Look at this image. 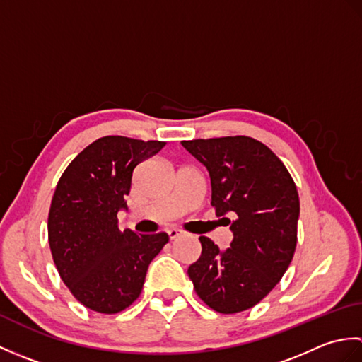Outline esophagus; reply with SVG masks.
Returning <instances> with one entry per match:
<instances>
[{"mask_svg":"<svg viewBox=\"0 0 362 362\" xmlns=\"http://www.w3.org/2000/svg\"><path fill=\"white\" fill-rule=\"evenodd\" d=\"M182 235V232L180 230H175V228H171V230H168V236H169V240H175L177 236H180Z\"/></svg>","mask_w":362,"mask_h":362,"instance_id":"esophagus-1","label":"esophagus"}]
</instances>
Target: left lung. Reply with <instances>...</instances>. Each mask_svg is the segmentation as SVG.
Here are the masks:
<instances>
[{
	"mask_svg": "<svg viewBox=\"0 0 362 362\" xmlns=\"http://www.w3.org/2000/svg\"><path fill=\"white\" fill-rule=\"evenodd\" d=\"M182 146L209 169L216 216L236 214L228 249L199 238L202 253L188 267L196 294L221 314L253 308L294 257L300 213L296 183L283 161L255 138L221 136Z\"/></svg>",
	"mask_w": 362,
	"mask_h": 362,
	"instance_id": "left-lung-1",
	"label": "left lung"
}]
</instances>
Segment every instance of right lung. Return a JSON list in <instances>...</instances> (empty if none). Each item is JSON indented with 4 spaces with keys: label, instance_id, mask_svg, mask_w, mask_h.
<instances>
[{
    "label": "right lung",
    "instance_id": "add662e5",
    "mask_svg": "<svg viewBox=\"0 0 362 362\" xmlns=\"http://www.w3.org/2000/svg\"><path fill=\"white\" fill-rule=\"evenodd\" d=\"M121 135L103 136L66 166L54 191L48 241L60 279L86 308L117 314L141 294L146 272L169 241L165 232H121L134 169L163 148Z\"/></svg>",
    "mask_w": 362,
    "mask_h": 362
}]
</instances>
